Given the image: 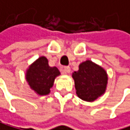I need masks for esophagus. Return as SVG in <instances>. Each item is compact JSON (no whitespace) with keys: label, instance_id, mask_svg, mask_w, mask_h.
Segmentation results:
<instances>
[{"label":"esophagus","instance_id":"1","mask_svg":"<svg viewBox=\"0 0 130 130\" xmlns=\"http://www.w3.org/2000/svg\"><path fill=\"white\" fill-rule=\"evenodd\" d=\"M62 73L63 74H69L70 72V66H64L62 68Z\"/></svg>","mask_w":130,"mask_h":130}]
</instances>
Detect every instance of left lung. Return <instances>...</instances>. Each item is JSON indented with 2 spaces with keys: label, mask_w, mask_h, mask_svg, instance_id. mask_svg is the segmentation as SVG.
<instances>
[{
  "label": "left lung",
  "mask_w": 130,
  "mask_h": 130,
  "mask_svg": "<svg viewBox=\"0 0 130 130\" xmlns=\"http://www.w3.org/2000/svg\"><path fill=\"white\" fill-rule=\"evenodd\" d=\"M77 95L86 101H94L105 91L108 76L105 70L91 60L79 66V70L73 74Z\"/></svg>",
  "instance_id": "left-lung-1"
}]
</instances>
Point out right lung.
<instances>
[{
	"instance_id": "right-lung-1",
	"label": "right lung",
	"mask_w": 130,
	"mask_h": 130,
	"mask_svg": "<svg viewBox=\"0 0 130 130\" xmlns=\"http://www.w3.org/2000/svg\"><path fill=\"white\" fill-rule=\"evenodd\" d=\"M59 74L58 69L50 67L47 59L44 56H41L30 66L26 78L31 89L39 95H45L50 92V88L53 86L54 79Z\"/></svg>"
}]
</instances>
